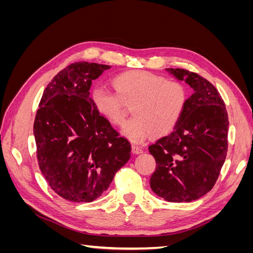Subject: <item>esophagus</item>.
<instances>
[{
	"label": "esophagus",
	"instance_id": "obj_1",
	"mask_svg": "<svg viewBox=\"0 0 253 253\" xmlns=\"http://www.w3.org/2000/svg\"><path fill=\"white\" fill-rule=\"evenodd\" d=\"M142 148L139 147V145L137 144H132V152L134 153V154H140V153H142Z\"/></svg>",
	"mask_w": 253,
	"mask_h": 253
}]
</instances>
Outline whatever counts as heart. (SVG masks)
<instances>
[{"mask_svg": "<svg viewBox=\"0 0 253 253\" xmlns=\"http://www.w3.org/2000/svg\"><path fill=\"white\" fill-rule=\"evenodd\" d=\"M113 85L116 95L95 88L94 103L99 113L117 126L125 121V105H132L136 117L124 126L132 140L142 141L151 132L166 134L178 122L186 102L181 83L147 72H131L114 78Z\"/></svg>", "mask_w": 253, "mask_h": 253, "instance_id": "heart-1", "label": "heart"}]
</instances>
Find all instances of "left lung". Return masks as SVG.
I'll list each match as a JSON object with an SVG mask.
<instances>
[{"label":"left lung","instance_id":"left-lung-1","mask_svg":"<svg viewBox=\"0 0 253 253\" xmlns=\"http://www.w3.org/2000/svg\"><path fill=\"white\" fill-rule=\"evenodd\" d=\"M194 93L185 102L173 131L151 144L156 160L153 192L167 202H192L215 185L228 151V113L213 84L183 68H167Z\"/></svg>","mask_w":253,"mask_h":253}]
</instances>
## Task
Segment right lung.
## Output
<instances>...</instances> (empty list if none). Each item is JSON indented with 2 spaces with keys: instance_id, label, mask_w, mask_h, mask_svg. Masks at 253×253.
Returning <instances> with one entry per match:
<instances>
[{
  "instance_id": "obj_1",
  "label": "right lung",
  "mask_w": 253,
  "mask_h": 253,
  "mask_svg": "<svg viewBox=\"0 0 253 253\" xmlns=\"http://www.w3.org/2000/svg\"><path fill=\"white\" fill-rule=\"evenodd\" d=\"M110 65L76 62L48 83L37 111V158L49 187L66 201L100 197L131 157V144L99 113L91 81Z\"/></svg>"
}]
</instances>
